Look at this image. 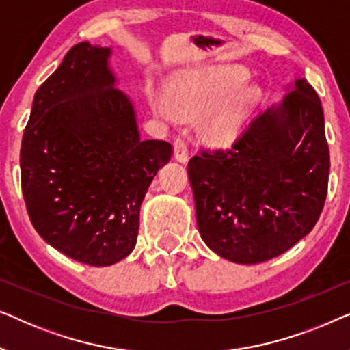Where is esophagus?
Listing matches in <instances>:
<instances>
[{
	"instance_id": "esophagus-1",
	"label": "esophagus",
	"mask_w": 350,
	"mask_h": 350,
	"mask_svg": "<svg viewBox=\"0 0 350 350\" xmlns=\"http://www.w3.org/2000/svg\"><path fill=\"white\" fill-rule=\"evenodd\" d=\"M174 148H175V159L180 162H188L189 157V150H188V138L186 137H176L174 140Z\"/></svg>"
}]
</instances>
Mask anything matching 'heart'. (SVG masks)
<instances>
[{
    "mask_svg": "<svg viewBox=\"0 0 350 350\" xmlns=\"http://www.w3.org/2000/svg\"><path fill=\"white\" fill-rule=\"evenodd\" d=\"M247 79V71L239 68L186 75L169 85L170 100L162 95H151L150 102L152 109L164 118H174L176 111L185 116H198L212 109L232 92L228 99H222L207 124V133L212 140L228 142L236 135L247 113L261 97L258 85L242 88Z\"/></svg>",
    "mask_w": 350,
    "mask_h": 350,
    "instance_id": "heart-1",
    "label": "heart"
}]
</instances>
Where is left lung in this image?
<instances>
[{"label":"left lung","instance_id":"1","mask_svg":"<svg viewBox=\"0 0 350 350\" xmlns=\"http://www.w3.org/2000/svg\"><path fill=\"white\" fill-rule=\"evenodd\" d=\"M328 175L322 102L308 81L296 79L229 150H200L189 159L200 236L224 260H272L312 231Z\"/></svg>","mask_w":350,"mask_h":350}]
</instances>
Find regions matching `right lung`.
<instances>
[{
  "instance_id": "right-lung-1",
  "label": "right lung",
  "mask_w": 350,
  "mask_h": 350,
  "mask_svg": "<svg viewBox=\"0 0 350 350\" xmlns=\"http://www.w3.org/2000/svg\"><path fill=\"white\" fill-rule=\"evenodd\" d=\"M109 47L84 41L36 90L22 137V193L38 234L64 255L111 266L133 250L140 205L174 146L143 140L114 89Z\"/></svg>"
}]
</instances>
